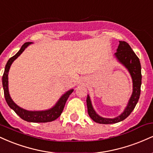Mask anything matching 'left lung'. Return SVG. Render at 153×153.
Wrapping results in <instances>:
<instances>
[{"label":"left lung","instance_id":"left-lung-1","mask_svg":"<svg viewBox=\"0 0 153 153\" xmlns=\"http://www.w3.org/2000/svg\"><path fill=\"white\" fill-rule=\"evenodd\" d=\"M114 56L117 60L127 68L131 75L133 84L132 94L124 111L118 117L113 119L103 118V117H100L95 111L91 103L90 96L88 95L86 99L88 113L95 122L99 123V124H115V123L122 122L127 118L134 110L140 99V91H141L140 88H141L142 84V74L141 65H140V59L135 54L134 51L131 50L129 44L124 41H119L118 49L117 50V52L114 54Z\"/></svg>","mask_w":153,"mask_h":153}]
</instances>
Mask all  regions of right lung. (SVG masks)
I'll return each mask as SVG.
<instances>
[{
    "label": "right lung",
    "mask_w": 153,
    "mask_h": 153,
    "mask_svg": "<svg viewBox=\"0 0 153 153\" xmlns=\"http://www.w3.org/2000/svg\"><path fill=\"white\" fill-rule=\"evenodd\" d=\"M32 44V42H26L22 45L21 47L20 50L13 56L12 57L8 59L6 65V68H5L4 73H3V78H2V82H3V91H4V96L5 99L8 105L9 106L10 108H12L14 111L18 114L19 117L22 119L26 121V122H52V121L55 120L57 119L59 116L62 114L63 108H64L65 105L68 100V97L70 96L72 93H73V89L67 91L65 94H63L60 97V99L58 100L56 104L48 110L45 111H28L24 108H21L18 105H16L13 102V100L10 98L9 91H8V72H9L10 67L11 64L13 63V61L15 60L20 54L24 52V50L29 46V45Z\"/></svg>",
    "instance_id": "right-lung-1"
}]
</instances>
